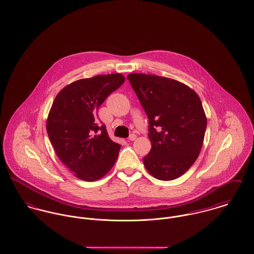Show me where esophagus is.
<instances>
[{"label":"esophagus","mask_w":254,"mask_h":254,"mask_svg":"<svg viewBox=\"0 0 254 254\" xmlns=\"http://www.w3.org/2000/svg\"><path fill=\"white\" fill-rule=\"evenodd\" d=\"M136 139H137L136 134H131V135L129 136V141H135Z\"/></svg>","instance_id":"obj_1"}]
</instances>
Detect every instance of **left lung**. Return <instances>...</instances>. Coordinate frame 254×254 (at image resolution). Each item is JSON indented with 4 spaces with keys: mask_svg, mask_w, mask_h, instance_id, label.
Wrapping results in <instances>:
<instances>
[{
    "mask_svg": "<svg viewBox=\"0 0 254 254\" xmlns=\"http://www.w3.org/2000/svg\"><path fill=\"white\" fill-rule=\"evenodd\" d=\"M148 118L150 151L143 158L156 179L179 178L196 160L207 120L197 94L179 81L150 74L127 76Z\"/></svg>",
    "mask_w": 254,
    "mask_h": 254,
    "instance_id": "8db88e82",
    "label": "left lung"
}]
</instances>
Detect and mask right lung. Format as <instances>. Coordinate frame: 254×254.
Returning a JSON list of instances; mask_svg holds the SVG:
<instances>
[{
	"label": "right lung",
	"mask_w": 254,
	"mask_h": 254,
	"mask_svg": "<svg viewBox=\"0 0 254 254\" xmlns=\"http://www.w3.org/2000/svg\"><path fill=\"white\" fill-rule=\"evenodd\" d=\"M125 81L122 74L80 79L56 97L47 132L61 161L83 181L104 177L115 163L121 145L110 140L98 109Z\"/></svg>",
	"instance_id": "obj_1"
}]
</instances>
